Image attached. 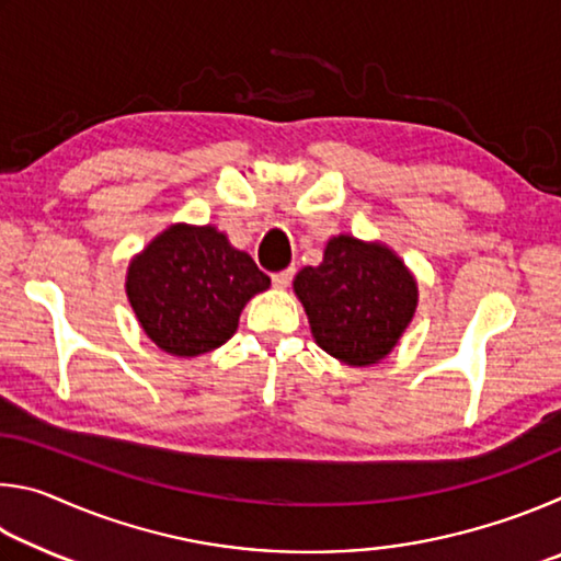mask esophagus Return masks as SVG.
I'll return each instance as SVG.
<instances>
[{"label":"esophagus","mask_w":561,"mask_h":561,"mask_svg":"<svg viewBox=\"0 0 561 561\" xmlns=\"http://www.w3.org/2000/svg\"><path fill=\"white\" fill-rule=\"evenodd\" d=\"M291 279H294V270H282L277 274H272V284L277 289H287L289 284H291Z\"/></svg>","instance_id":"34e87169"}]
</instances>
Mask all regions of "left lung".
Masks as SVG:
<instances>
[{"mask_svg":"<svg viewBox=\"0 0 561 561\" xmlns=\"http://www.w3.org/2000/svg\"><path fill=\"white\" fill-rule=\"evenodd\" d=\"M317 344L348 366L391 354L417 307V284L381 242L331 237L324 262L294 277Z\"/></svg>","mask_w":561,"mask_h":561,"instance_id":"left-lung-1","label":"left lung"}]
</instances>
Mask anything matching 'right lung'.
<instances>
[{
  "label": "right lung",
  "instance_id": "1",
  "mask_svg": "<svg viewBox=\"0 0 561 561\" xmlns=\"http://www.w3.org/2000/svg\"><path fill=\"white\" fill-rule=\"evenodd\" d=\"M264 289L267 274L213 225H170L130 260L126 277L128 301L148 339L180 358L222 346L244 304Z\"/></svg>",
  "mask_w": 561,
  "mask_h": 561
}]
</instances>
